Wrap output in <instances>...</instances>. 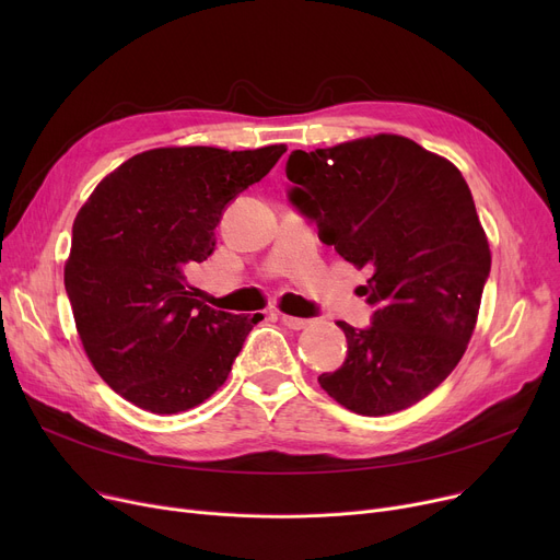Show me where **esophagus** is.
Masks as SVG:
<instances>
[{
	"label": "esophagus",
	"mask_w": 560,
	"mask_h": 560,
	"mask_svg": "<svg viewBox=\"0 0 560 560\" xmlns=\"http://www.w3.org/2000/svg\"><path fill=\"white\" fill-rule=\"evenodd\" d=\"M281 319H283V325L288 327V329H295V331H300V329H306L313 319H308V317H295V315H281Z\"/></svg>",
	"instance_id": "34e87169"
}]
</instances>
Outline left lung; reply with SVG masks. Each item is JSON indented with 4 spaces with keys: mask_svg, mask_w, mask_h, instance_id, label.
<instances>
[{
    "mask_svg": "<svg viewBox=\"0 0 560 560\" xmlns=\"http://www.w3.org/2000/svg\"><path fill=\"white\" fill-rule=\"evenodd\" d=\"M288 201L357 268L372 322H336L347 359L317 381L359 416H388L450 376L472 338L490 247L472 192L443 156L374 136L288 156Z\"/></svg>",
    "mask_w": 560,
    "mask_h": 560,
    "instance_id": "8db88e82",
    "label": "left lung"
}]
</instances>
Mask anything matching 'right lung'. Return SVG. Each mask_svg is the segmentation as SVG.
Listing matches in <instances>:
<instances>
[{
    "label": "right lung",
    "mask_w": 560,
    "mask_h": 560,
    "mask_svg": "<svg viewBox=\"0 0 560 560\" xmlns=\"http://www.w3.org/2000/svg\"><path fill=\"white\" fill-rule=\"evenodd\" d=\"M283 152L285 144L150 150L108 174L81 206L66 292L88 359L127 401L172 416L226 381L262 315L206 306L188 272L213 254L226 206Z\"/></svg>",
    "instance_id": "right-lung-1"
}]
</instances>
